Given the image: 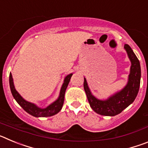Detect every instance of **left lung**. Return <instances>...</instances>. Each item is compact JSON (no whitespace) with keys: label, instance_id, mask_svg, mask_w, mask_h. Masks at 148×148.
Listing matches in <instances>:
<instances>
[{"label":"left lung","instance_id":"1","mask_svg":"<svg viewBox=\"0 0 148 148\" xmlns=\"http://www.w3.org/2000/svg\"><path fill=\"white\" fill-rule=\"evenodd\" d=\"M124 47L131 62V66L127 84L122 90L110 96L106 100H99L92 94L84 78V88L87 99L91 108L98 114L107 116H114L119 114L134 101L137 96L140 86V63L130 46L125 44Z\"/></svg>","mask_w":148,"mask_h":148}]
</instances>
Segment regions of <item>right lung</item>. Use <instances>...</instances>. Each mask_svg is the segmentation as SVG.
I'll use <instances>...</instances> for the list:
<instances>
[{"instance_id":"right-lung-1","label":"right lung","mask_w":148,"mask_h":148,"mask_svg":"<svg viewBox=\"0 0 148 148\" xmlns=\"http://www.w3.org/2000/svg\"><path fill=\"white\" fill-rule=\"evenodd\" d=\"M72 75H73V73L69 74V75L65 77L58 99L45 108H38L35 104L29 102V101H26L25 99H23L21 97V95L18 93V91L15 90V86H14V82H13L12 75L11 73L10 74V90H11V92L15 101L29 114L32 115L35 117H49V116H52L57 114L62 108L63 104H64V101L65 91H66V89L68 86V84L70 82Z\"/></svg>"}]
</instances>
